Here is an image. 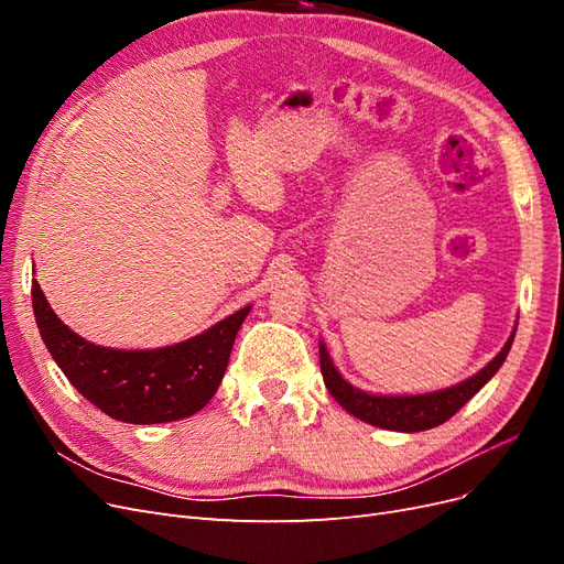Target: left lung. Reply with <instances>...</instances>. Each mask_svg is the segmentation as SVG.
Here are the masks:
<instances>
[{"label":"left lung","instance_id":"obj_1","mask_svg":"<svg viewBox=\"0 0 564 564\" xmlns=\"http://www.w3.org/2000/svg\"><path fill=\"white\" fill-rule=\"evenodd\" d=\"M513 338H516V329L506 340L501 352L494 357L487 367L477 371L475 377L445 390L423 392V395H373V392L355 388L352 383H348L344 377H340L322 340H319V369H322L324 386H327L332 398L344 406L348 414L357 416L365 423L379 425V429H386V431L421 433L449 421L458 409L464 406L475 392L499 371V367L508 357L510 346H513Z\"/></svg>","mask_w":564,"mask_h":564}]
</instances>
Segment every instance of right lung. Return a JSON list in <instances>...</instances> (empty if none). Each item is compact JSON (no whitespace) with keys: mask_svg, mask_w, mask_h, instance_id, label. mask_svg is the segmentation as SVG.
I'll list each match as a JSON object with an SVG mask.
<instances>
[{"mask_svg":"<svg viewBox=\"0 0 564 564\" xmlns=\"http://www.w3.org/2000/svg\"><path fill=\"white\" fill-rule=\"evenodd\" d=\"M32 308L51 357L79 395L117 421L145 425L193 416L214 398L251 305L207 332L155 350L89 344L51 311L37 282H32Z\"/></svg>","mask_w":564,"mask_h":564,"instance_id":"right-lung-1","label":"right lung"}]
</instances>
